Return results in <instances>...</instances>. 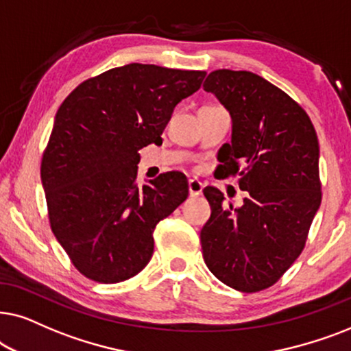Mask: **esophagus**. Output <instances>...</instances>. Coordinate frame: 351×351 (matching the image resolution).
Instances as JSON below:
<instances>
[{
    "label": "esophagus",
    "mask_w": 351,
    "mask_h": 351,
    "mask_svg": "<svg viewBox=\"0 0 351 351\" xmlns=\"http://www.w3.org/2000/svg\"><path fill=\"white\" fill-rule=\"evenodd\" d=\"M188 186H189V195H191V197H199V195L202 194L204 186H202V183H200L199 180H195V178L189 180Z\"/></svg>",
    "instance_id": "esophagus-1"
}]
</instances>
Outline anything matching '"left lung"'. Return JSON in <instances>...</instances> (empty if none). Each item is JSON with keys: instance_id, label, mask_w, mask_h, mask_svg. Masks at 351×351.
I'll return each mask as SVG.
<instances>
[{"instance_id": "obj_1", "label": "left lung", "mask_w": 351, "mask_h": 351, "mask_svg": "<svg viewBox=\"0 0 351 351\" xmlns=\"http://www.w3.org/2000/svg\"><path fill=\"white\" fill-rule=\"evenodd\" d=\"M204 90L232 120L218 176L237 175L249 193L236 208L219 189H204L212 208L200 231L204 260L226 286L258 292L278 282L305 247L321 205L319 144L306 112L260 75L215 70Z\"/></svg>"}]
</instances>
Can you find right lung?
I'll use <instances>...</instances> for the list:
<instances>
[{"mask_svg":"<svg viewBox=\"0 0 351 351\" xmlns=\"http://www.w3.org/2000/svg\"><path fill=\"white\" fill-rule=\"evenodd\" d=\"M207 72L128 64L78 85L56 114L41 158L51 230L83 276L115 284L151 260L154 230L188 197L183 173L139 188V149L162 144L173 109Z\"/></svg>","mask_w":351,"mask_h":351,"instance_id":"right-lung-1","label":"right lung"}]
</instances>
